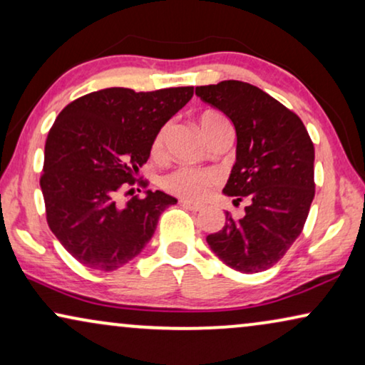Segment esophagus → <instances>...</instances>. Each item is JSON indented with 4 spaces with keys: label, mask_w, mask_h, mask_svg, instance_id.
Returning a JSON list of instances; mask_svg holds the SVG:
<instances>
[{
    "label": "esophagus",
    "mask_w": 365,
    "mask_h": 365,
    "mask_svg": "<svg viewBox=\"0 0 365 365\" xmlns=\"http://www.w3.org/2000/svg\"><path fill=\"white\" fill-rule=\"evenodd\" d=\"M181 206L189 209V211H202V209H204L202 204L192 202V201H189V199H181Z\"/></svg>",
    "instance_id": "obj_1"
}]
</instances>
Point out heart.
<instances>
[{
  "instance_id": "heart-1",
  "label": "heart",
  "mask_w": 365,
  "mask_h": 365,
  "mask_svg": "<svg viewBox=\"0 0 365 365\" xmlns=\"http://www.w3.org/2000/svg\"><path fill=\"white\" fill-rule=\"evenodd\" d=\"M199 128L207 141H211L214 136H217L222 131H231L229 121L222 114L216 111H206L199 116ZM169 133V126H164L158 133L156 139L153 144V154L159 156L164 151ZM219 173L214 169H194V168H179L176 171L169 173L168 176L163 178V187L166 191L178 194V196L194 199H204L211 192V189L219 182Z\"/></svg>"
}]
</instances>
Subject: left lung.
Here are the masks:
<instances>
[{
    "mask_svg": "<svg viewBox=\"0 0 365 365\" xmlns=\"http://www.w3.org/2000/svg\"><path fill=\"white\" fill-rule=\"evenodd\" d=\"M236 129V163L222 192L247 201L244 216L226 211L221 231L209 234L211 251L239 272H262L289 251L311 209L314 144L301 118L262 89L242 81L197 86Z\"/></svg>",
    "mask_w": 365,
    "mask_h": 365,
    "instance_id": "8db88e82",
    "label": "left lung"
}]
</instances>
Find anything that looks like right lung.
<instances>
[{"mask_svg": "<svg viewBox=\"0 0 365 365\" xmlns=\"http://www.w3.org/2000/svg\"><path fill=\"white\" fill-rule=\"evenodd\" d=\"M194 88L136 93L106 88L69 103L44 144L41 191L48 226L89 269L114 271L151 241L163 211L178 202L163 191L118 206L134 184L161 128L192 98Z\"/></svg>", "mask_w": 365, "mask_h": 365, "instance_id": "right-lung-1", "label": "right lung"}]
</instances>
